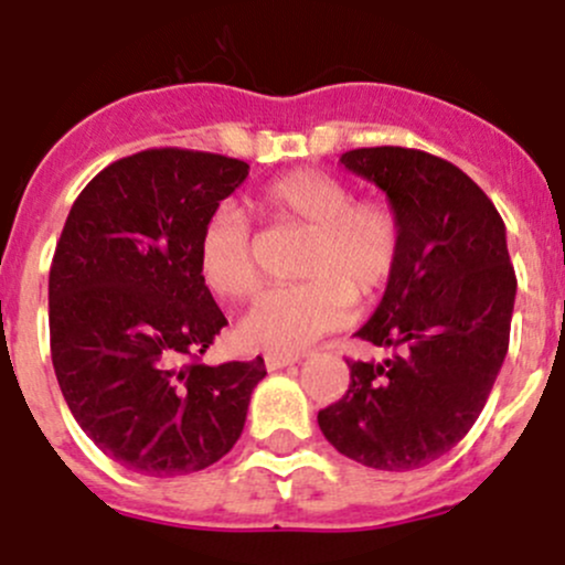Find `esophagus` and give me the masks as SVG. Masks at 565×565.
<instances>
[{
    "mask_svg": "<svg viewBox=\"0 0 565 565\" xmlns=\"http://www.w3.org/2000/svg\"><path fill=\"white\" fill-rule=\"evenodd\" d=\"M295 361H298V355H284V353H267L265 355V366L270 372H276V370H284V366H289V364H295Z\"/></svg>",
    "mask_w": 565,
    "mask_h": 565,
    "instance_id": "34e87169",
    "label": "esophagus"
}]
</instances>
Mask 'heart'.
Returning <instances> with one entry per match:
<instances>
[{
  "instance_id": "obj_1",
  "label": "heart",
  "mask_w": 565,
  "mask_h": 565,
  "mask_svg": "<svg viewBox=\"0 0 565 565\" xmlns=\"http://www.w3.org/2000/svg\"><path fill=\"white\" fill-rule=\"evenodd\" d=\"M254 206L276 226L306 232L295 287L262 295L239 322V342L267 353H298L353 315L394 276L403 226L386 201L353 199L342 179L322 171H292L256 193ZM199 273L226 300H243L262 281L254 239L243 212L223 204L206 217L199 237Z\"/></svg>"
}]
</instances>
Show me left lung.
<instances>
[{
	"mask_svg": "<svg viewBox=\"0 0 565 565\" xmlns=\"http://www.w3.org/2000/svg\"><path fill=\"white\" fill-rule=\"evenodd\" d=\"M339 162L386 193L403 250L375 315L355 331L392 355L348 361V392L317 422L364 467L419 469L469 434L505 361L516 300L505 223L461 168L428 151L377 146Z\"/></svg>",
	"mask_w": 565,
	"mask_h": 565,
	"instance_id": "left-lung-1",
	"label": "left lung"
}]
</instances>
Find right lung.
<instances>
[{
    "label": "right lung",
    "instance_id": "right-lung-1",
    "mask_svg": "<svg viewBox=\"0 0 565 565\" xmlns=\"http://www.w3.org/2000/svg\"><path fill=\"white\" fill-rule=\"evenodd\" d=\"M248 162L188 149L124 157L74 201L49 270L60 392L113 461L177 478L221 461L245 428L265 361L206 366L226 317L199 273L206 217Z\"/></svg>",
    "mask_w": 565,
    "mask_h": 565
}]
</instances>
